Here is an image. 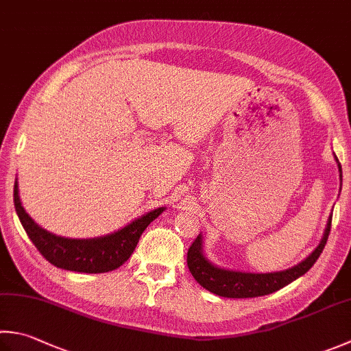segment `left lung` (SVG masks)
Masks as SVG:
<instances>
[{
    "mask_svg": "<svg viewBox=\"0 0 351 351\" xmlns=\"http://www.w3.org/2000/svg\"><path fill=\"white\" fill-rule=\"evenodd\" d=\"M338 161V158H336ZM342 180L341 164L338 162ZM332 228V216L328 217L327 228L322 236L321 243L317 246L311 256L304 262L298 263L291 269L271 272V274H250V272H236L228 269H221L215 265H211L202 254V237L199 234L195 242L191 243L187 252V266L199 285L205 289L225 298H254L263 297V295L280 291L281 287L292 283L293 280L304 276L321 256L322 250L327 243L328 234Z\"/></svg>",
    "mask_w": 351,
    "mask_h": 351,
    "instance_id": "1",
    "label": "left lung"
}]
</instances>
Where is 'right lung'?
<instances>
[{"mask_svg": "<svg viewBox=\"0 0 351 351\" xmlns=\"http://www.w3.org/2000/svg\"><path fill=\"white\" fill-rule=\"evenodd\" d=\"M13 202L27 236L47 262L60 269L86 274L109 272L125 263L134 252L143 231L164 211V207L150 211L114 234L77 240L54 236L34 223L21 205L16 181L13 189Z\"/></svg>", "mask_w": 351, "mask_h": 351, "instance_id": "add662e5", "label": "right lung"}]
</instances>
